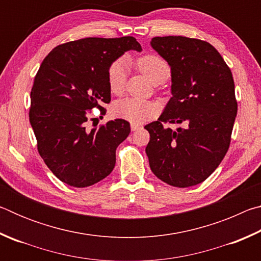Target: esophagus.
Listing matches in <instances>:
<instances>
[{"label": "esophagus", "mask_w": 261, "mask_h": 261, "mask_svg": "<svg viewBox=\"0 0 261 261\" xmlns=\"http://www.w3.org/2000/svg\"><path fill=\"white\" fill-rule=\"evenodd\" d=\"M141 125L140 124H135V123H131V130L132 131H137L138 129H140Z\"/></svg>", "instance_id": "obj_1"}]
</instances>
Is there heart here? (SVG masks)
Masks as SVG:
<instances>
[{"mask_svg": "<svg viewBox=\"0 0 261 261\" xmlns=\"http://www.w3.org/2000/svg\"><path fill=\"white\" fill-rule=\"evenodd\" d=\"M137 67L153 84H161L170 76V67L160 56L146 54L137 59ZM126 62L120 59L109 65L107 81L110 91L120 94L125 87L126 82ZM158 113V107L149 101L136 98L122 99L113 106L114 116L129 121L135 124L146 122Z\"/></svg>", "mask_w": 261, "mask_h": 261, "instance_id": "obj_1", "label": "heart"}]
</instances>
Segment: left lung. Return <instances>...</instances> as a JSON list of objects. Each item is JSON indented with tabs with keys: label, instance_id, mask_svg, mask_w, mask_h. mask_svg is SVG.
Instances as JSON below:
<instances>
[{
	"label": "left lung",
	"instance_id": "1",
	"mask_svg": "<svg viewBox=\"0 0 261 261\" xmlns=\"http://www.w3.org/2000/svg\"><path fill=\"white\" fill-rule=\"evenodd\" d=\"M151 46L171 70V96L158 121L145 126L149 167L176 188L197 185L228 152L237 114L230 69L211 43L187 37H155ZM165 122L183 124L171 130Z\"/></svg>",
	"mask_w": 261,
	"mask_h": 261
}]
</instances>
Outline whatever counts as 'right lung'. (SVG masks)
Instances as JSON below:
<instances>
[{
  "instance_id": "add662e5",
  "label": "right lung",
  "mask_w": 261,
  "mask_h": 261,
  "mask_svg": "<svg viewBox=\"0 0 261 261\" xmlns=\"http://www.w3.org/2000/svg\"><path fill=\"white\" fill-rule=\"evenodd\" d=\"M141 50L134 37L84 38L55 47L39 68L31 91L30 122L38 152L62 182L86 188L112 173L116 148L130 134L117 118L87 129L90 110L110 102L109 65L124 51Z\"/></svg>"
}]
</instances>
